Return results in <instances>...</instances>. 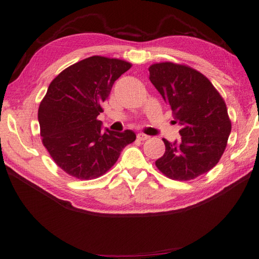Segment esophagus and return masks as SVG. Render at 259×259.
Returning a JSON list of instances; mask_svg holds the SVG:
<instances>
[{
	"label": "esophagus",
	"mask_w": 259,
	"mask_h": 259,
	"mask_svg": "<svg viewBox=\"0 0 259 259\" xmlns=\"http://www.w3.org/2000/svg\"><path fill=\"white\" fill-rule=\"evenodd\" d=\"M137 139L140 140V141H144V140L149 139V136L144 135V134H138V135H137Z\"/></svg>",
	"instance_id": "obj_1"
}]
</instances>
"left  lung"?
Masks as SVG:
<instances>
[{
    "label": "left lung",
    "instance_id": "obj_1",
    "mask_svg": "<svg viewBox=\"0 0 259 259\" xmlns=\"http://www.w3.org/2000/svg\"><path fill=\"white\" fill-rule=\"evenodd\" d=\"M149 79L181 125V139H163L165 152L155 161L167 178L188 181L218 164L232 123L223 98L207 78L189 66L159 63L150 66Z\"/></svg>",
    "mask_w": 259,
    "mask_h": 259
}]
</instances>
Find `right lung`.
I'll return each mask as SVG.
<instances>
[{
  "instance_id": "right-lung-1",
  "label": "right lung",
  "mask_w": 259,
  "mask_h": 259,
  "mask_svg": "<svg viewBox=\"0 0 259 259\" xmlns=\"http://www.w3.org/2000/svg\"><path fill=\"white\" fill-rule=\"evenodd\" d=\"M131 64L92 56L63 70L47 89L38 108L44 147L55 163L81 180L101 177L116 163L121 150L136 140L132 130L101 131L97 119L102 102Z\"/></svg>"
}]
</instances>
